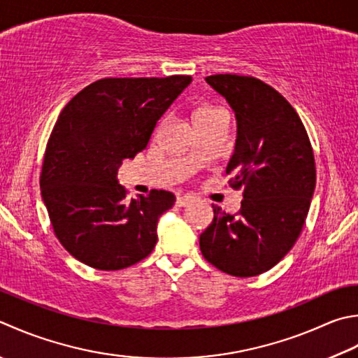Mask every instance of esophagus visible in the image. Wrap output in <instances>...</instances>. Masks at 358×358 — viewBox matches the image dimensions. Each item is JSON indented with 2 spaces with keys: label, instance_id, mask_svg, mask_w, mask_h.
<instances>
[{
  "label": "esophagus",
  "instance_id": "obj_1",
  "mask_svg": "<svg viewBox=\"0 0 358 358\" xmlns=\"http://www.w3.org/2000/svg\"><path fill=\"white\" fill-rule=\"evenodd\" d=\"M194 203V197H191V195H180V197H177V206H189L192 205Z\"/></svg>",
  "mask_w": 358,
  "mask_h": 358
}]
</instances>
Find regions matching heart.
Masks as SVG:
<instances>
[{
	"label": "heart",
	"mask_w": 358,
	"mask_h": 358,
	"mask_svg": "<svg viewBox=\"0 0 358 358\" xmlns=\"http://www.w3.org/2000/svg\"><path fill=\"white\" fill-rule=\"evenodd\" d=\"M220 111H223V110L217 108V107H213V105H200L199 108L194 110L192 119H194V122H195V121H199V119L211 117V116H214L217 113H220Z\"/></svg>",
	"instance_id": "obj_1"
}]
</instances>
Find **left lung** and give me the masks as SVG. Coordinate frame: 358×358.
<instances>
[{
    "instance_id": "left-lung-1",
    "label": "left lung",
    "mask_w": 358,
    "mask_h": 358,
    "mask_svg": "<svg viewBox=\"0 0 358 358\" xmlns=\"http://www.w3.org/2000/svg\"><path fill=\"white\" fill-rule=\"evenodd\" d=\"M206 82L236 115L227 173L231 186L243 187V200L237 215L213 205L200 250L223 273L257 276L275 267L303 231L317 181L310 139L285 97L256 77L215 74Z\"/></svg>"
}]
</instances>
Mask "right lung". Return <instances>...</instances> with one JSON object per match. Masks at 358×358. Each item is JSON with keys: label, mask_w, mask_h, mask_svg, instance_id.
Instances as JSON below:
<instances>
[{"label": "right lung", "mask_w": 358, "mask_h": 358, "mask_svg": "<svg viewBox=\"0 0 358 358\" xmlns=\"http://www.w3.org/2000/svg\"><path fill=\"white\" fill-rule=\"evenodd\" d=\"M191 82V76L110 77L83 88L62 110L40 187L55 236L77 261L122 270L155 248L158 219L175 195L152 189L129 200L116 175L122 159L145 149L158 119Z\"/></svg>", "instance_id": "add662e5"}]
</instances>
